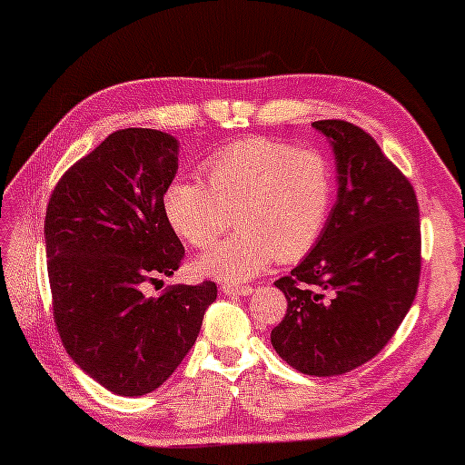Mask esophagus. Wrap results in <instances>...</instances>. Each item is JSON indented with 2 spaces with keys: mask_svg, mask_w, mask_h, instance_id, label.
<instances>
[{
  "mask_svg": "<svg viewBox=\"0 0 465 465\" xmlns=\"http://www.w3.org/2000/svg\"><path fill=\"white\" fill-rule=\"evenodd\" d=\"M222 293L225 295H252V285H233V283H222Z\"/></svg>",
  "mask_w": 465,
  "mask_h": 465,
  "instance_id": "obj_1",
  "label": "esophagus"
}]
</instances>
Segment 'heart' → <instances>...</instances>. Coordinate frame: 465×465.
Returning a JSON list of instances; mask_svg holds the SVG:
<instances>
[{
	"instance_id": "1",
	"label": "heart",
	"mask_w": 465,
	"mask_h": 465,
	"mask_svg": "<svg viewBox=\"0 0 465 465\" xmlns=\"http://www.w3.org/2000/svg\"><path fill=\"white\" fill-rule=\"evenodd\" d=\"M202 172L207 187L175 180L165 187L163 213L193 248H210L230 225L238 233L207 250L195 268L222 282H245L308 255L328 227L335 202L330 157L273 137H245L217 150Z\"/></svg>"
}]
</instances>
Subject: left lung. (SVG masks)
Here are the masks:
<instances>
[{"mask_svg":"<svg viewBox=\"0 0 465 465\" xmlns=\"http://www.w3.org/2000/svg\"><path fill=\"white\" fill-rule=\"evenodd\" d=\"M335 155L338 200L315 248L275 282L288 312L272 345L293 370L341 375L378 355L416 298L420 207L408 177L361 127L312 124Z\"/></svg>","mask_w":465,"mask_h":465,"instance_id":"1","label":"left lung"}]
</instances>
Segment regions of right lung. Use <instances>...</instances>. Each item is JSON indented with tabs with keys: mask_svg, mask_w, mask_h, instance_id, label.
Segmentation results:
<instances>
[{
	"mask_svg": "<svg viewBox=\"0 0 465 465\" xmlns=\"http://www.w3.org/2000/svg\"><path fill=\"white\" fill-rule=\"evenodd\" d=\"M173 135L127 127L74 163L45 212L54 320L65 351L117 396H145L192 350L213 282L172 285L147 298L145 283L173 275L183 245L163 213L177 173Z\"/></svg>",
	"mask_w": 465,
	"mask_h": 465,
	"instance_id": "right-lung-1",
	"label": "right lung"
}]
</instances>
